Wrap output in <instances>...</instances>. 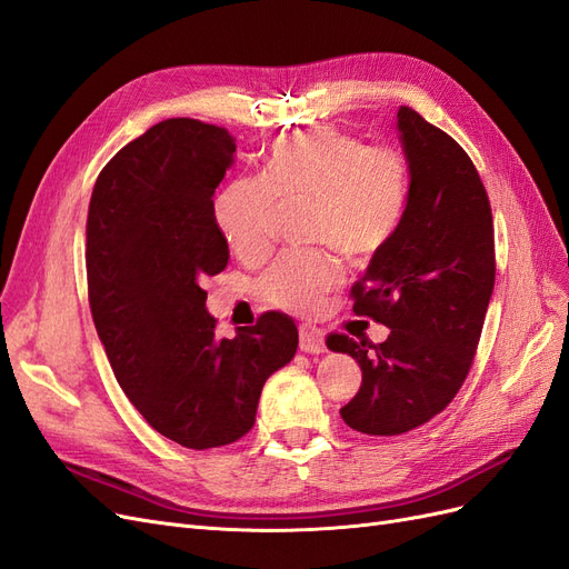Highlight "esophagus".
<instances>
[{"mask_svg":"<svg viewBox=\"0 0 569 569\" xmlns=\"http://www.w3.org/2000/svg\"><path fill=\"white\" fill-rule=\"evenodd\" d=\"M299 349L303 353H322L325 351V335L313 325H301L299 330Z\"/></svg>","mask_w":569,"mask_h":569,"instance_id":"esophagus-1","label":"esophagus"}]
</instances>
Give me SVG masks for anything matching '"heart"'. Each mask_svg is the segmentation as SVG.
Here are the masks:
<instances>
[{"instance_id": "obj_1", "label": "heart", "mask_w": 569, "mask_h": 569, "mask_svg": "<svg viewBox=\"0 0 569 569\" xmlns=\"http://www.w3.org/2000/svg\"><path fill=\"white\" fill-rule=\"evenodd\" d=\"M308 201V234L351 258L382 251L399 230L408 206V166L399 151L366 147L351 134L311 130L282 137L261 178L230 182L216 201V226L242 258L263 256L280 201ZM341 282L330 249L284 251L268 266L258 289L272 306L311 313Z\"/></svg>"}]
</instances>
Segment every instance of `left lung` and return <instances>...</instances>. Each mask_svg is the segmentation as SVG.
<instances>
[{"mask_svg": "<svg viewBox=\"0 0 569 569\" xmlns=\"http://www.w3.org/2000/svg\"><path fill=\"white\" fill-rule=\"evenodd\" d=\"M396 118L408 206L391 242L351 289L353 311L391 332L377 347L347 335L327 339V349L349 353L363 370L341 418L372 437L410 432L453 401L496 280L493 218L475 163L420 113L401 107Z\"/></svg>", "mask_w": 569, "mask_h": 569, "instance_id": "8db88e82", "label": "left lung"}]
</instances>
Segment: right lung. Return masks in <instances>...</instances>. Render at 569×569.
<instances>
[{"label":"right lung","instance_id":"1","mask_svg":"<svg viewBox=\"0 0 569 569\" xmlns=\"http://www.w3.org/2000/svg\"><path fill=\"white\" fill-rule=\"evenodd\" d=\"M234 137L170 118L101 170L88 213V289L97 335L142 418L187 449L244 437L268 377L297 353V325L263 313L216 337L201 280L230 261L213 192L234 163Z\"/></svg>","mask_w":569,"mask_h":569}]
</instances>
